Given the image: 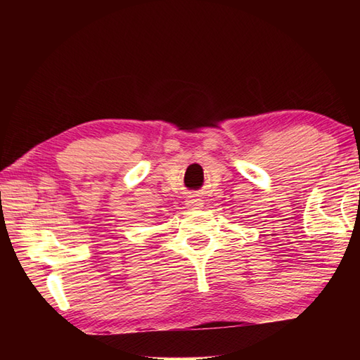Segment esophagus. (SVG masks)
<instances>
[{
	"label": "esophagus",
	"instance_id": "34e87169",
	"mask_svg": "<svg viewBox=\"0 0 360 360\" xmlns=\"http://www.w3.org/2000/svg\"><path fill=\"white\" fill-rule=\"evenodd\" d=\"M202 200L200 196H198V193H190L188 196H187V201H186V205H187V209H190V210H195V209H201L202 207Z\"/></svg>",
	"mask_w": 360,
	"mask_h": 360
}]
</instances>
